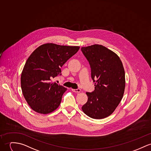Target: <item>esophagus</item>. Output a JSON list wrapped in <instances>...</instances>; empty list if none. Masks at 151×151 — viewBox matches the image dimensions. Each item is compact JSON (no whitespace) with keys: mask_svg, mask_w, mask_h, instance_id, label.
Masks as SVG:
<instances>
[{"mask_svg":"<svg viewBox=\"0 0 151 151\" xmlns=\"http://www.w3.org/2000/svg\"><path fill=\"white\" fill-rule=\"evenodd\" d=\"M72 91L74 93H80L81 91V89L78 88V89H72Z\"/></svg>","mask_w":151,"mask_h":151,"instance_id":"obj_1","label":"esophagus"}]
</instances>
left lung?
<instances>
[{
	"label": "left lung",
	"instance_id": "8db88e82",
	"mask_svg": "<svg viewBox=\"0 0 151 151\" xmlns=\"http://www.w3.org/2000/svg\"><path fill=\"white\" fill-rule=\"evenodd\" d=\"M89 62L95 90L87 92L88 100L81 109L93 119L110 116L122 99L125 87V70L118 56L101 45L81 47Z\"/></svg>",
	"mask_w": 151,
	"mask_h": 151
}]
</instances>
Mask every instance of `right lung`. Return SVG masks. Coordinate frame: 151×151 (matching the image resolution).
Here are the masks:
<instances>
[{
	"label": "right lung",
	"instance_id": "obj_1",
	"mask_svg": "<svg viewBox=\"0 0 151 151\" xmlns=\"http://www.w3.org/2000/svg\"><path fill=\"white\" fill-rule=\"evenodd\" d=\"M79 48L47 43L38 47L27 58L21 74V88L35 112L46 114L58 108L67 88L52 79L61 75V67Z\"/></svg>",
	"mask_w": 151,
	"mask_h": 151
}]
</instances>
